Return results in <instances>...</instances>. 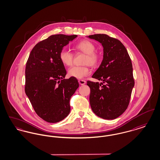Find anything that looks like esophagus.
Returning <instances> with one entry per match:
<instances>
[{"mask_svg":"<svg viewBox=\"0 0 160 160\" xmlns=\"http://www.w3.org/2000/svg\"><path fill=\"white\" fill-rule=\"evenodd\" d=\"M78 83L80 85H84V84L86 83V82L85 80H79Z\"/></svg>","mask_w":160,"mask_h":160,"instance_id":"obj_1","label":"esophagus"}]
</instances>
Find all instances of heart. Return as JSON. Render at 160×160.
<instances>
[{
  "label": "heart",
  "mask_w": 160,
  "mask_h": 160,
  "mask_svg": "<svg viewBox=\"0 0 160 160\" xmlns=\"http://www.w3.org/2000/svg\"><path fill=\"white\" fill-rule=\"evenodd\" d=\"M75 49L86 54L84 60L85 65H90L92 67H97L99 63L100 56L95 53L96 47L93 42L88 40H83L78 42L74 46ZM59 59L61 62L67 67L72 64L74 55L70 51L66 49H62L59 53ZM91 74V69L88 65L83 67L74 66L69 69V76L78 79L83 78Z\"/></svg>",
  "instance_id": "heart-1"
}]
</instances>
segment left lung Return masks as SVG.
Instances as JSON below:
<instances>
[{"instance_id":"obj_1","label":"left lung","mask_w":160,"mask_h":160,"mask_svg":"<svg viewBox=\"0 0 160 160\" xmlns=\"http://www.w3.org/2000/svg\"><path fill=\"white\" fill-rule=\"evenodd\" d=\"M87 37L98 41L103 47V59L92 76L102 82H87L91 89L92 110L99 118L114 119L127 108L134 86L131 59L125 46L117 39L106 34Z\"/></svg>"}]
</instances>
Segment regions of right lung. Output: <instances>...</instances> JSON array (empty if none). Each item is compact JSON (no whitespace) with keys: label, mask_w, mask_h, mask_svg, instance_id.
Segmentation results:
<instances>
[{"label":"right lung","mask_w":160,"mask_h":160,"mask_svg":"<svg viewBox=\"0 0 160 160\" xmlns=\"http://www.w3.org/2000/svg\"><path fill=\"white\" fill-rule=\"evenodd\" d=\"M77 35L58 34L38 42L26 63L25 92L38 116L50 123L68 115L69 100L79 86L76 78L65 79L67 71L59 53Z\"/></svg>","instance_id":"right-lung-1"}]
</instances>
